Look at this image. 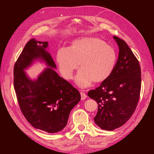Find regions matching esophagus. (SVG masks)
<instances>
[{"instance_id": "esophagus-1", "label": "esophagus", "mask_w": 154, "mask_h": 154, "mask_svg": "<svg viewBox=\"0 0 154 154\" xmlns=\"http://www.w3.org/2000/svg\"><path fill=\"white\" fill-rule=\"evenodd\" d=\"M80 94H81V99L82 100H84L86 97H87V95L85 94L84 92H80Z\"/></svg>"}]
</instances>
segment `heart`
Returning <instances> with one entry per match:
<instances>
[{
	"label": "heart",
	"instance_id": "b5f03b06",
	"mask_svg": "<svg viewBox=\"0 0 154 154\" xmlns=\"http://www.w3.org/2000/svg\"><path fill=\"white\" fill-rule=\"evenodd\" d=\"M117 60L115 49L97 38L75 40L69 48H60L57 54L60 72L67 80L72 78L80 63L75 82L81 88L89 87L93 82L106 80L113 72Z\"/></svg>",
	"mask_w": 154,
	"mask_h": 154
}]
</instances>
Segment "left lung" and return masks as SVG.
I'll return each instance as SVG.
<instances>
[{"instance_id":"8db88e82","label":"left lung","mask_w":154,"mask_h":154,"mask_svg":"<svg viewBox=\"0 0 154 154\" xmlns=\"http://www.w3.org/2000/svg\"><path fill=\"white\" fill-rule=\"evenodd\" d=\"M119 47L116 67L109 78L88 96L98 105L95 123L101 129L113 130L132 117L139 99L141 72L139 63L125 42L114 36Z\"/></svg>"}]
</instances>
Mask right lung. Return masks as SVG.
<instances>
[{"label":"right lung","instance_id":"1","mask_svg":"<svg viewBox=\"0 0 154 154\" xmlns=\"http://www.w3.org/2000/svg\"><path fill=\"white\" fill-rule=\"evenodd\" d=\"M48 42L32 38L25 45L13 69V83L18 105L24 117L33 127L48 133L61 131L67 125L69 114L78 103V90L60 77L56 65L46 48ZM36 59L46 62L50 68L32 81L24 70Z\"/></svg>","mask_w":154,"mask_h":154}]
</instances>
